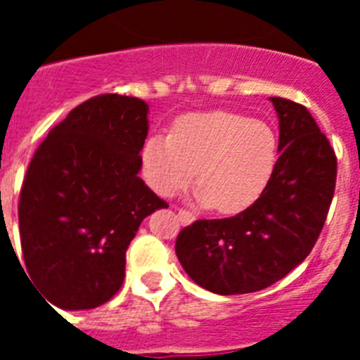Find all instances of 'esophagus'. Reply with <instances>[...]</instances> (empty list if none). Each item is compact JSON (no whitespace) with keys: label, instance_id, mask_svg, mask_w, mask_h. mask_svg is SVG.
<instances>
[{"label":"esophagus","instance_id":"1","mask_svg":"<svg viewBox=\"0 0 360 360\" xmlns=\"http://www.w3.org/2000/svg\"><path fill=\"white\" fill-rule=\"evenodd\" d=\"M178 219H180L184 225H187V224H191V221H195V214L189 211H186V209H178Z\"/></svg>","mask_w":360,"mask_h":360}]
</instances>
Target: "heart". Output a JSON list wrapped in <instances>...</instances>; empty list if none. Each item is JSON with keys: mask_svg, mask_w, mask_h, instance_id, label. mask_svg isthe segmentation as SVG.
I'll return each mask as SVG.
<instances>
[{"mask_svg": "<svg viewBox=\"0 0 360 360\" xmlns=\"http://www.w3.org/2000/svg\"><path fill=\"white\" fill-rule=\"evenodd\" d=\"M278 155L269 124L236 111L191 113L171 136L153 135L142 149V174L157 195L173 196L195 180L198 200L218 212L236 214L265 189Z\"/></svg>", "mask_w": 360, "mask_h": 360, "instance_id": "1", "label": "heart"}]
</instances>
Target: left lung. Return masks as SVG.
<instances>
[{"label": "left lung", "mask_w": 360, "mask_h": 360, "mask_svg": "<svg viewBox=\"0 0 360 360\" xmlns=\"http://www.w3.org/2000/svg\"><path fill=\"white\" fill-rule=\"evenodd\" d=\"M279 117V158L262 196L236 216L196 219L176 238L189 278L219 295L274 285L311 252L335 191L337 157L310 111L270 97Z\"/></svg>", "instance_id": "left-lung-1"}]
</instances>
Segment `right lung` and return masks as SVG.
Here are the masks:
<instances>
[{
  "mask_svg": "<svg viewBox=\"0 0 360 360\" xmlns=\"http://www.w3.org/2000/svg\"><path fill=\"white\" fill-rule=\"evenodd\" d=\"M148 104L104 94L73 108L36 149L19 195L32 283L65 310L97 308L120 290L142 219L167 207L139 178Z\"/></svg>",
  "mask_w": 360,
  "mask_h": 360,
  "instance_id": "right-lung-1",
  "label": "right lung"
}]
</instances>
